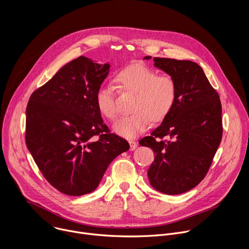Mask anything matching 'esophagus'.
Here are the masks:
<instances>
[{"label":"esophagus","mask_w":249,"mask_h":249,"mask_svg":"<svg viewBox=\"0 0 249 249\" xmlns=\"http://www.w3.org/2000/svg\"><path fill=\"white\" fill-rule=\"evenodd\" d=\"M129 144H130V151H134L137 148V146H138L135 141H130Z\"/></svg>","instance_id":"esophagus-1"}]
</instances>
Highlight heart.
<instances>
[{
  "label": "heart",
  "instance_id": "b5f03b06",
  "mask_svg": "<svg viewBox=\"0 0 249 249\" xmlns=\"http://www.w3.org/2000/svg\"><path fill=\"white\" fill-rule=\"evenodd\" d=\"M115 82L120 90L136 93L132 106L135 112L118 118L112 126L117 135L126 139H134L144 133L151 120L162 121L176 100L174 80L168 76H159L156 71L145 65L125 68L116 75ZM95 104L103 117L113 119L116 115L115 88L109 84L100 86L95 94Z\"/></svg>",
  "mask_w": 249,
  "mask_h": 249
}]
</instances>
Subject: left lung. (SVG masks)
<instances>
[{
	"label": "left lung",
	"mask_w": 249,
	"mask_h": 249,
	"mask_svg": "<svg viewBox=\"0 0 249 249\" xmlns=\"http://www.w3.org/2000/svg\"><path fill=\"white\" fill-rule=\"evenodd\" d=\"M154 63L174 80L176 100L161 124L139 144L156 154L148 170L151 185L167 195L181 194L202 181L220 146L221 100L195 62L156 57ZM165 135L171 140H161Z\"/></svg>",
	"instance_id": "1"
}]
</instances>
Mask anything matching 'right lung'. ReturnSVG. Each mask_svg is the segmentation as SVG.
<instances>
[{
    "instance_id": "add662e5",
    "label": "right lung",
    "mask_w": 249,
    "mask_h": 249,
    "mask_svg": "<svg viewBox=\"0 0 249 249\" xmlns=\"http://www.w3.org/2000/svg\"><path fill=\"white\" fill-rule=\"evenodd\" d=\"M109 68L81 56L63 66L27 103L26 147L46 180L66 195L95 190L110 162L130 148L110 133L95 104Z\"/></svg>"
}]
</instances>
